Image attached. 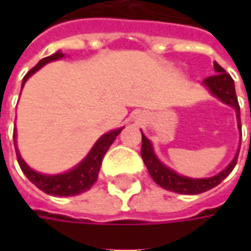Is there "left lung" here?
Listing matches in <instances>:
<instances>
[{"mask_svg":"<svg viewBox=\"0 0 251 251\" xmlns=\"http://www.w3.org/2000/svg\"><path fill=\"white\" fill-rule=\"evenodd\" d=\"M215 68V75H211L204 79V83L208 86V89L212 92V95H215L218 99L226 103L229 106H233L237 113V126L242 130V124H240V107H239V101H237L236 91H235V82L232 79V76L219 65L218 63H214ZM141 156L145 163V166L150 172L151 177L155 180L156 184H159L160 187L166 188L169 191H175L178 194H200L208 191L211 188L218 186L227 175L233 170L236 166L237 156L239 152L236 153L235 159L229 163L226 169H224L219 175L214 177L208 178H188L184 176H180L176 172L170 170L165 165L160 163V160L156 158L155 152L152 150V145L148 141V138L142 134V147H141Z\"/></svg>","mask_w":251,"mask_h":251,"instance_id":"left-lung-1","label":"left lung"}]
</instances>
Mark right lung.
I'll use <instances>...</instances> for the list:
<instances>
[{
    "mask_svg": "<svg viewBox=\"0 0 251 251\" xmlns=\"http://www.w3.org/2000/svg\"><path fill=\"white\" fill-rule=\"evenodd\" d=\"M64 57L63 53L57 51L53 55H49L43 60H40L39 63L34 65L33 68L29 71V73L25 75L24 83L26 82V79L34 74L39 68H42L44 64L54 61V60H58ZM123 128L119 130L110 131L104 135H101L99 141L95 144V147L92 148L89 152V155L85 158V159L73 170H70L68 173H64V175H55V176H47V175H42V173H37L32 169L29 168L24 159L21 158L18 150L16 151V158H18V163L22 169V172L25 173V176L29 178L34 186L37 188H40L42 191H44L46 194H50V196H58V197H70V196H78L83 191L89 190V188L96 183L98 180V175H99V169H100L101 159L104 156V153L107 152L109 147L113 144V141L116 140V137L121 132ZM15 138V134H14ZM15 142V141H14Z\"/></svg>",
    "mask_w": 251,
    "mask_h": 251,
    "instance_id": "add662e5",
    "label": "right lung"
}]
</instances>
